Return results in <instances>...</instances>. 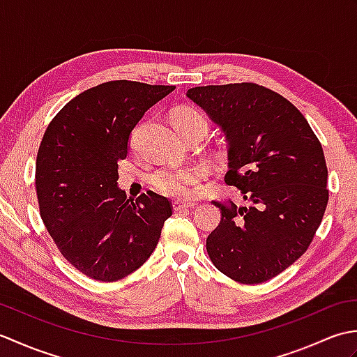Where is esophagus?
I'll return each instance as SVG.
<instances>
[{
    "instance_id": "1",
    "label": "esophagus",
    "mask_w": 357,
    "mask_h": 357,
    "mask_svg": "<svg viewBox=\"0 0 357 357\" xmlns=\"http://www.w3.org/2000/svg\"><path fill=\"white\" fill-rule=\"evenodd\" d=\"M196 206L195 202H181V201H174L173 202V210L174 211H183L187 208H193Z\"/></svg>"
}]
</instances>
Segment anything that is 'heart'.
I'll return each mask as SVG.
<instances>
[{
    "label": "heart",
    "mask_w": 357,
    "mask_h": 357,
    "mask_svg": "<svg viewBox=\"0 0 357 357\" xmlns=\"http://www.w3.org/2000/svg\"><path fill=\"white\" fill-rule=\"evenodd\" d=\"M172 121L179 133L202 130L207 133V119L193 107H179L173 112ZM204 179V170L198 165H184L178 169L158 170L151 176L155 190L173 199H187L195 193Z\"/></svg>",
    "instance_id": "heart-1"
}]
</instances>
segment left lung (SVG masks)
<instances>
[{
    "mask_svg": "<svg viewBox=\"0 0 357 357\" xmlns=\"http://www.w3.org/2000/svg\"><path fill=\"white\" fill-rule=\"evenodd\" d=\"M229 142L225 183L248 207L213 201L221 222L207 238L215 267L241 284L278 276L307 252L328 204L324 150L304 115L273 90L236 82L188 89Z\"/></svg>",
    "mask_w": 357,
    "mask_h": 357,
    "instance_id": "left-lung-1",
    "label": "left lung"
}]
</instances>
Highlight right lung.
I'll return each instance as SVG.
<instances>
[{"mask_svg": "<svg viewBox=\"0 0 357 357\" xmlns=\"http://www.w3.org/2000/svg\"><path fill=\"white\" fill-rule=\"evenodd\" d=\"M173 86L109 81L75 96L52 119L36 156L40 215L59 252L82 275L115 282L158 245L172 202L153 192L127 199L118 162L151 105Z\"/></svg>", "mask_w": 357, "mask_h": 357, "instance_id": "add662e5", "label": "right lung"}]
</instances>
